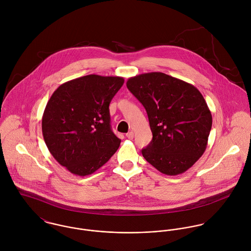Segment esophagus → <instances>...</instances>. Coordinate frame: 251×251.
Segmentation results:
<instances>
[{
  "label": "esophagus",
  "instance_id": "obj_1",
  "mask_svg": "<svg viewBox=\"0 0 251 251\" xmlns=\"http://www.w3.org/2000/svg\"><path fill=\"white\" fill-rule=\"evenodd\" d=\"M126 138H128V139H133L134 133H133V131H129V132H127V133L126 134Z\"/></svg>",
  "mask_w": 251,
  "mask_h": 251
}]
</instances>
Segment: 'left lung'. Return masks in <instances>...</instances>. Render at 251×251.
Returning a JSON list of instances; mask_svg holds the SVG:
<instances>
[{"label":"left lung","instance_id":"8db88e82","mask_svg":"<svg viewBox=\"0 0 251 251\" xmlns=\"http://www.w3.org/2000/svg\"><path fill=\"white\" fill-rule=\"evenodd\" d=\"M130 93L142 103L152 139L144 158L159 172L176 176L204 153L213 119L202 94L193 85L162 72L130 77Z\"/></svg>","mask_w":251,"mask_h":251}]
</instances>
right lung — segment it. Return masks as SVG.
<instances>
[{"instance_id":"1","label":"right lung","mask_w":251,"mask_h":251,"mask_svg":"<svg viewBox=\"0 0 251 251\" xmlns=\"http://www.w3.org/2000/svg\"><path fill=\"white\" fill-rule=\"evenodd\" d=\"M119 76L90 74L62 84L42 116V134L53 157L71 173L93 174L118 150L109 104L123 86Z\"/></svg>"}]
</instances>
